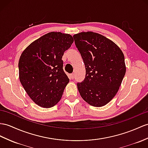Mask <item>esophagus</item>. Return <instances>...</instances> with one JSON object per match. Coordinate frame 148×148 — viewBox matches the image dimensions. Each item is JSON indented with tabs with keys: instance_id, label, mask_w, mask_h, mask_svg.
<instances>
[{
	"instance_id": "obj_1",
	"label": "esophagus",
	"mask_w": 148,
	"mask_h": 148,
	"mask_svg": "<svg viewBox=\"0 0 148 148\" xmlns=\"http://www.w3.org/2000/svg\"><path fill=\"white\" fill-rule=\"evenodd\" d=\"M70 77H71V78L74 79V78H75V74H74V73L71 74V75H70Z\"/></svg>"
}]
</instances>
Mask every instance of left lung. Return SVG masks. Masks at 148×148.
<instances>
[{"label": "left lung", "instance_id": "left-lung-1", "mask_svg": "<svg viewBox=\"0 0 148 148\" xmlns=\"http://www.w3.org/2000/svg\"><path fill=\"white\" fill-rule=\"evenodd\" d=\"M73 38L86 70L84 80L77 84L79 93L90 105L104 106L116 95L125 74L124 54L116 43L96 32H82Z\"/></svg>", "mask_w": 148, "mask_h": 148}]
</instances>
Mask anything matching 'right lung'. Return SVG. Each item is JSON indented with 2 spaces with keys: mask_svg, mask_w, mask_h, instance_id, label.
<instances>
[{
  "mask_svg": "<svg viewBox=\"0 0 148 148\" xmlns=\"http://www.w3.org/2000/svg\"><path fill=\"white\" fill-rule=\"evenodd\" d=\"M73 42L70 34L51 32L32 42L19 58V80L35 103L50 108L58 102L69 82L63 69L64 52Z\"/></svg>",
  "mask_w": 148,
  "mask_h": 148,
  "instance_id": "1",
  "label": "right lung"
}]
</instances>
